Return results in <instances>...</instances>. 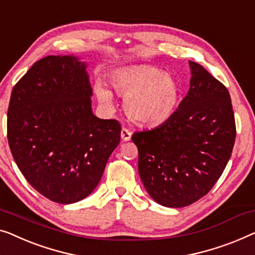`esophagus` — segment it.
Segmentation results:
<instances>
[{
    "mask_svg": "<svg viewBox=\"0 0 255 255\" xmlns=\"http://www.w3.org/2000/svg\"><path fill=\"white\" fill-rule=\"evenodd\" d=\"M131 135H132V133H131L130 130H128V128H122L121 136H122V139L124 140V141H128V140L131 139Z\"/></svg>",
    "mask_w": 255,
    "mask_h": 255,
    "instance_id": "34e87169",
    "label": "esophagus"
}]
</instances>
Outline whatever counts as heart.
<instances>
[{"instance_id": "obj_1", "label": "heart", "mask_w": 255, "mask_h": 255, "mask_svg": "<svg viewBox=\"0 0 255 255\" xmlns=\"http://www.w3.org/2000/svg\"><path fill=\"white\" fill-rule=\"evenodd\" d=\"M114 90L127 99L125 110L128 117L143 127H157L175 114L180 98L178 80L170 73H163L154 65L127 66L110 77ZM99 101L113 106V94L101 83L94 87Z\"/></svg>"}]
</instances>
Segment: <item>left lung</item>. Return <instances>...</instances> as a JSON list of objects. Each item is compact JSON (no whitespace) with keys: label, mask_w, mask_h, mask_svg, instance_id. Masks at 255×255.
I'll use <instances>...</instances> for the list:
<instances>
[{"label":"left lung","mask_w":255,"mask_h":255,"mask_svg":"<svg viewBox=\"0 0 255 255\" xmlns=\"http://www.w3.org/2000/svg\"><path fill=\"white\" fill-rule=\"evenodd\" d=\"M189 93L160 127L135 132L141 182L157 204L185 207L205 197L226 169L236 139L228 88L190 62Z\"/></svg>","instance_id":"1"}]
</instances>
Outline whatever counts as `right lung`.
<instances>
[{
  "label": "right lung",
  "mask_w": 255,
  "mask_h": 255,
  "mask_svg": "<svg viewBox=\"0 0 255 255\" xmlns=\"http://www.w3.org/2000/svg\"><path fill=\"white\" fill-rule=\"evenodd\" d=\"M91 95L86 65L75 56L41 58L11 92V154L27 182L58 204L90 195L120 143V122L94 116Z\"/></svg>",
  "instance_id": "obj_1"
}]
</instances>
